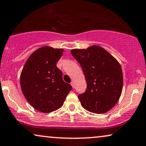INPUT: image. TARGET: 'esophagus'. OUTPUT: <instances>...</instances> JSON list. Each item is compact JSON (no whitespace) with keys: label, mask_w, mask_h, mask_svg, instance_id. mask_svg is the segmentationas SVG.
<instances>
[{"label":"esophagus","mask_w":146,"mask_h":146,"mask_svg":"<svg viewBox=\"0 0 146 146\" xmlns=\"http://www.w3.org/2000/svg\"><path fill=\"white\" fill-rule=\"evenodd\" d=\"M71 85L72 86V87H73V88H75V86H74V82H71Z\"/></svg>","instance_id":"esophagus-1"}]
</instances>
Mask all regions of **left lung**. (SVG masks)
Returning <instances> with one entry per match:
<instances>
[{"label":"left lung","mask_w":146,"mask_h":146,"mask_svg":"<svg viewBox=\"0 0 146 146\" xmlns=\"http://www.w3.org/2000/svg\"><path fill=\"white\" fill-rule=\"evenodd\" d=\"M71 52L80 64L86 77V90L78 95L82 106L97 114L110 110L122 92L123 78L120 64L98 46L72 50Z\"/></svg>","instance_id":"obj_1"}]
</instances>
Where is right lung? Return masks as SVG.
I'll return each instance as SVG.
<instances>
[{
    "instance_id": "add662e5",
    "label": "right lung",
    "mask_w": 146,
    "mask_h": 146,
    "mask_svg": "<svg viewBox=\"0 0 146 146\" xmlns=\"http://www.w3.org/2000/svg\"><path fill=\"white\" fill-rule=\"evenodd\" d=\"M62 49L44 46L33 52L22 70L20 83L22 92L35 109L50 112L59 108L72 90L62 79L56 62Z\"/></svg>"
}]
</instances>
